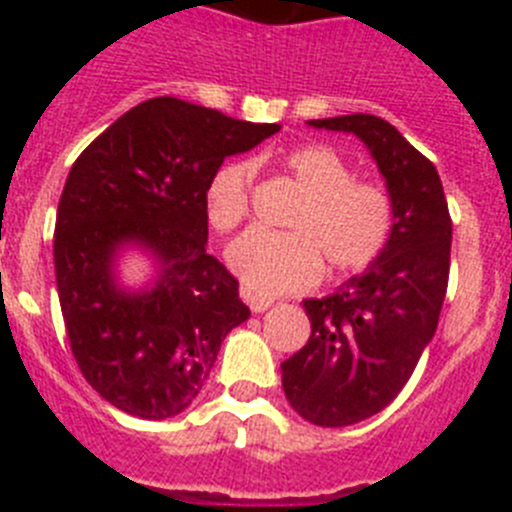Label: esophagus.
I'll return each instance as SVG.
<instances>
[{
	"mask_svg": "<svg viewBox=\"0 0 512 512\" xmlns=\"http://www.w3.org/2000/svg\"><path fill=\"white\" fill-rule=\"evenodd\" d=\"M241 297L253 312H264V310H269L271 305H274V300H271V297L259 295V292H253V289H248V287L241 289Z\"/></svg>",
	"mask_w": 512,
	"mask_h": 512,
	"instance_id": "1",
	"label": "esophagus"
}]
</instances>
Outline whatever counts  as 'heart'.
<instances>
[{"instance_id":"b5f03b06","label":"heart","mask_w":512,"mask_h":512,"mask_svg":"<svg viewBox=\"0 0 512 512\" xmlns=\"http://www.w3.org/2000/svg\"><path fill=\"white\" fill-rule=\"evenodd\" d=\"M284 169L302 192L287 217L289 233L248 230L230 243L228 264L235 277L259 295H282L310 287L323 264L333 274L372 266L390 243V194L354 179V169L320 143L289 151ZM253 174L251 161H230L210 176L205 212L212 228L230 233L243 223Z\"/></svg>"}]
</instances>
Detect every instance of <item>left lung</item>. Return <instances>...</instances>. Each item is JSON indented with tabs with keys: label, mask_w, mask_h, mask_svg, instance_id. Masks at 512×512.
Returning <instances> with one entry per match:
<instances>
[{
	"label": "left lung",
	"mask_w": 512,
	"mask_h": 512,
	"mask_svg": "<svg viewBox=\"0 0 512 512\" xmlns=\"http://www.w3.org/2000/svg\"><path fill=\"white\" fill-rule=\"evenodd\" d=\"M369 148L392 200V235L364 274L305 300L310 338L282 364L289 405L323 428L372 418L400 395L436 333L449 284L451 217L436 166L382 117L307 120Z\"/></svg>",
	"instance_id": "8db88e82"
}]
</instances>
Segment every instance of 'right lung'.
Returning <instances> with one entry per match:
<instances>
[{"label":"right lung","mask_w":512,"mask_h":512,"mask_svg":"<svg viewBox=\"0 0 512 512\" xmlns=\"http://www.w3.org/2000/svg\"><path fill=\"white\" fill-rule=\"evenodd\" d=\"M279 128L156 97L112 122L71 166L53 235L58 300L81 374L122 413H184L220 343L251 315L233 274L207 253L205 189L225 158ZM128 247L157 264L146 288L116 277Z\"/></svg>","instance_id":"right-lung-1"}]
</instances>
